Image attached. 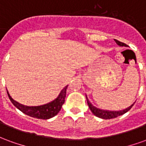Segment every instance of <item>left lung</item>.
<instances>
[{"mask_svg":"<svg viewBox=\"0 0 146 146\" xmlns=\"http://www.w3.org/2000/svg\"><path fill=\"white\" fill-rule=\"evenodd\" d=\"M114 40H115L116 44L118 45H119V46H121V47H123V46L127 47V44H125L124 43H122V42L119 41V40H115V39H114ZM86 99H87V102H88V107L90 108V110H91V111L92 112V113H93L95 116L105 119H113V118H116L117 116H121V115L124 114V113H127V111H129V110H131L132 106L135 104V102H134L131 106H130L129 107L126 108L125 110H119V111H110V110H101V109H98V108L95 107V106L89 102L88 98L87 97V95H86Z\"/></svg>","mask_w":146,"mask_h":146,"instance_id":"1","label":"left lung"}]
</instances>
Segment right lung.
<instances>
[{"mask_svg":"<svg viewBox=\"0 0 146 146\" xmlns=\"http://www.w3.org/2000/svg\"><path fill=\"white\" fill-rule=\"evenodd\" d=\"M67 87H68V85L65 87L61 91L60 94L54 100L49 102V103L42 105V106H27L20 104L16 101H15L14 99L10 96V95L8 94V92H8V95L10 98V100H11V103L14 105L17 109L20 110L21 112H23V113L31 116V117H34V118H37V119H48L53 117V116H56L58 112L60 111L61 108L65 102Z\"/></svg>","mask_w":146,"mask_h":146,"instance_id":"obj_1","label":"right lung"}]
</instances>
